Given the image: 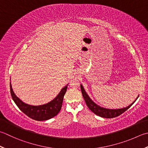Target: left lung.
Instances as JSON below:
<instances>
[{"label":"left lung","mask_w":148,"mask_h":148,"mask_svg":"<svg viewBox=\"0 0 148 148\" xmlns=\"http://www.w3.org/2000/svg\"><path fill=\"white\" fill-rule=\"evenodd\" d=\"M81 90H82L83 98L85 101V103L86 104V105H87L88 108L92 112L94 113L95 115H99L100 117H105V118H114L121 115L123 113H124L128 108H130L138 97V96L137 99H136L134 103H132L131 105H129L128 107H126V108H121V109H117V110L112 109L111 110V109H107V108H103V107L98 106L95 103H94L93 101L90 99V98L88 97L87 94L86 93V92L85 91V90H84L83 86L82 85H81Z\"/></svg>","instance_id":"obj_1"}]
</instances>
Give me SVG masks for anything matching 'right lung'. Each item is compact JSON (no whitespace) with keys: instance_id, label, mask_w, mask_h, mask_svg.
I'll list each match as a JSON object with an SVG mask.
<instances>
[{"instance_id":"add662e5","label":"right lung","mask_w":148,"mask_h":148,"mask_svg":"<svg viewBox=\"0 0 148 148\" xmlns=\"http://www.w3.org/2000/svg\"><path fill=\"white\" fill-rule=\"evenodd\" d=\"M67 85L63 87L54 99L47 104L40 106H32L25 104L16 96L10 83V92L12 99L16 106L29 117L36 121H46L58 114L62 106L63 97L67 89Z\"/></svg>"}]
</instances>
